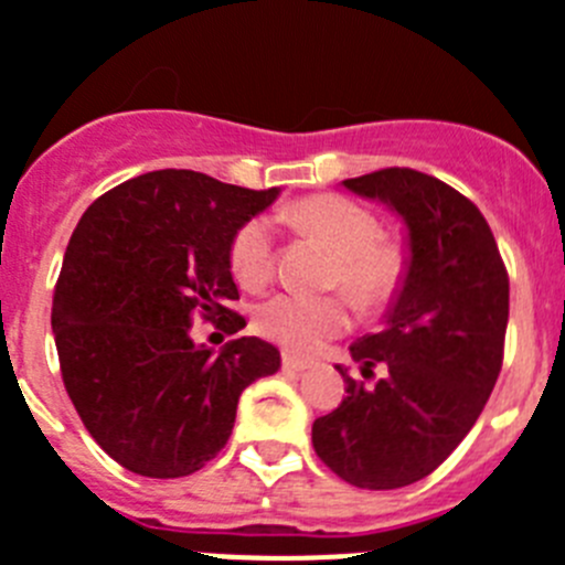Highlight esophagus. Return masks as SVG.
<instances>
[{"instance_id": "34e87169", "label": "esophagus", "mask_w": 565, "mask_h": 565, "mask_svg": "<svg viewBox=\"0 0 565 565\" xmlns=\"http://www.w3.org/2000/svg\"><path fill=\"white\" fill-rule=\"evenodd\" d=\"M281 366H284V372H303V370H309V361L298 359V355H289V353H284V361H281Z\"/></svg>"}]
</instances>
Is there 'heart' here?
<instances>
[{
    "mask_svg": "<svg viewBox=\"0 0 565 565\" xmlns=\"http://www.w3.org/2000/svg\"><path fill=\"white\" fill-rule=\"evenodd\" d=\"M281 217L303 237L317 239L337 259L331 287H339L361 311H377L397 295L408 270L403 243L383 237L377 217L342 195H311L295 201ZM228 265L239 287H259L273 267V228L250 217L237 228ZM254 331L292 353H315L322 342L348 331V309L337 298H303L278 292L254 306Z\"/></svg>",
    "mask_w": 565,
    "mask_h": 565,
    "instance_id": "obj_1",
    "label": "heart"
}]
</instances>
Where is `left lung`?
I'll return each mask as SVG.
<instances>
[{"label":"left lung","mask_w":565,"mask_h":565,"mask_svg":"<svg viewBox=\"0 0 565 565\" xmlns=\"http://www.w3.org/2000/svg\"><path fill=\"white\" fill-rule=\"evenodd\" d=\"M344 188L377 201L405 226L408 270L377 333L350 355L364 377L311 425L320 461L370 491L428 478L472 430L502 366L508 273L478 206L450 184L411 168H386Z\"/></svg>","instance_id":"8db88e82"}]
</instances>
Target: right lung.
<instances>
[{"label": "right lung", "mask_w": 565, "mask_h": 565, "mask_svg": "<svg viewBox=\"0 0 565 565\" xmlns=\"http://www.w3.org/2000/svg\"><path fill=\"white\" fill-rule=\"evenodd\" d=\"M281 190H245L195 171H154L93 201L54 287L52 331L65 392L87 434L143 478H184L226 447L245 386L278 372L259 337L215 353L193 322L237 333L228 248Z\"/></svg>", "instance_id": "right-lung-1"}]
</instances>
